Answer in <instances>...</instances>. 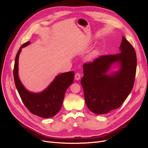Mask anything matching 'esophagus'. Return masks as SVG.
Listing matches in <instances>:
<instances>
[{
  "label": "esophagus",
  "instance_id": "obj_1",
  "mask_svg": "<svg viewBox=\"0 0 148 148\" xmlns=\"http://www.w3.org/2000/svg\"><path fill=\"white\" fill-rule=\"evenodd\" d=\"M80 77H81V75H80L79 73H76L75 75V78L76 80H79L80 79Z\"/></svg>",
  "mask_w": 148,
  "mask_h": 148
}]
</instances>
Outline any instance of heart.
I'll list each match as a JSON object with an SVG mask.
<instances>
[{
    "instance_id": "1",
    "label": "heart",
    "mask_w": 148,
    "mask_h": 148,
    "mask_svg": "<svg viewBox=\"0 0 148 148\" xmlns=\"http://www.w3.org/2000/svg\"><path fill=\"white\" fill-rule=\"evenodd\" d=\"M97 51H94L92 53V54H91V57H95L97 54Z\"/></svg>"
}]
</instances>
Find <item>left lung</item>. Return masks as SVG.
I'll return each instance as SVG.
<instances>
[{
  "mask_svg": "<svg viewBox=\"0 0 148 148\" xmlns=\"http://www.w3.org/2000/svg\"><path fill=\"white\" fill-rule=\"evenodd\" d=\"M117 54L103 56L83 65L81 84L88 109L106 114L118 109L132 91L136 70L135 49L124 36ZM114 65L117 71L110 72Z\"/></svg>",
  "mask_w": 148,
  "mask_h": 148,
  "instance_id": "1",
  "label": "left lung"
}]
</instances>
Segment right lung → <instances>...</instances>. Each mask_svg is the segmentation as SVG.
<instances>
[{
  "instance_id": "obj_1",
  "label": "right lung",
  "mask_w": 148,
  "mask_h": 148,
  "mask_svg": "<svg viewBox=\"0 0 148 148\" xmlns=\"http://www.w3.org/2000/svg\"><path fill=\"white\" fill-rule=\"evenodd\" d=\"M30 43L29 41L24 43L16 53L13 69L15 84L22 101L31 113L42 118H50L60 110L66 90L73 82L75 73L68 71L57 75L50 84L40 92L27 90L19 78L18 59L21 49Z\"/></svg>"
}]
</instances>
